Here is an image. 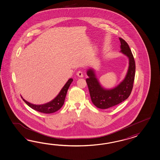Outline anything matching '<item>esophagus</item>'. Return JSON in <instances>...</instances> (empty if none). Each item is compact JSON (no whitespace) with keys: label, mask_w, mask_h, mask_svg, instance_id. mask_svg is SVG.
Returning a JSON list of instances; mask_svg holds the SVG:
<instances>
[{"label":"esophagus","mask_w":160,"mask_h":160,"mask_svg":"<svg viewBox=\"0 0 160 160\" xmlns=\"http://www.w3.org/2000/svg\"><path fill=\"white\" fill-rule=\"evenodd\" d=\"M76 75H77V76H78V77H79V78H82V77H83V74H82V71H80L77 72Z\"/></svg>","instance_id":"34e87169"}]
</instances>
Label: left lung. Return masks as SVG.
<instances>
[{
  "label": "left lung",
  "instance_id": "1",
  "mask_svg": "<svg viewBox=\"0 0 160 160\" xmlns=\"http://www.w3.org/2000/svg\"><path fill=\"white\" fill-rule=\"evenodd\" d=\"M119 39L121 44L120 52L129 59V67L124 80L114 88L106 89L100 85L93 69H89L87 72L89 78L86 79V82L91 100L95 106L101 109L108 108L127 99L131 94L133 87L135 78V60L128 43L121 38Z\"/></svg>",
  "mask_w": 160,
  "mask_h": 160
}]
</instances>
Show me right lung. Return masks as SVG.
I'll return each instance as SVG.
<instances>
[{
    "mask_svg": "<svg viewBox=\"0 0 160 160\" xmlns=\"http://www.w3.org/2000/svg\"><path fill=\"white\" fill-rule=\"evenodd\" d=\"M73 82L72 78H69L67 83L65 84L63 88L61 90L60 92L53 100L49 103L42 104V105H36L32 104V103H29L23 99V100L26 103L28 106L31 107L33 110L37 111L40 112H42L44 114H51L56 112L57 111L60 110L64 104V101L65 97L67 95L68 89L71 85L72 82Z\"/></svg>",
    "mask_w": 160,
    "mask_h": 160,
    "instance_id": "obj_1",
    "label": "right lung"
}]
</instances>
